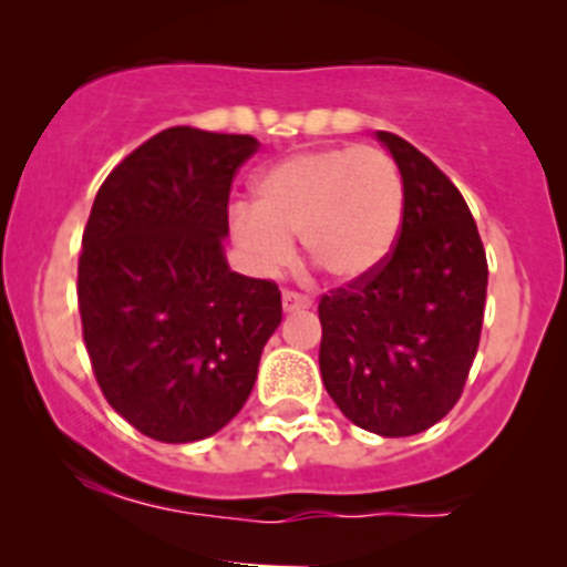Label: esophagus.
<instances>
[{"mask_svg": "<svg viewBox=\"0 0 567 567\" xmlns=\"http://www.w3.org/2000/svg\"><path fill=\"white\" fill-rule=\"evenodd\" d=\"M282 307L285 312H299L310 307V299L305 293H299V290H282Z\"/></svg>", "mask_w": 567, "mask_h": 567, "instance_id": "34e87169", "label": "esophagus"}]
</instances>
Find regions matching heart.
<instances>
[{"label":"heart","mask_w":567,"mask_h":567,"mask_svg":"<svg viewBox=\"0 0 567 567\" xmlns=\"http://www.w3.org/2000/svg\"><path fill=\"white\" fill-rule=\"evenodd\" d=\"M403 173L379 147H318L255 181V205H233L230 236L249 266L274 274L301 238L307 260L334 282H357L386 260L403 225Z\"/></svg>","instance_id":"b5f03b06"}]
</instances>
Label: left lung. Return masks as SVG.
<instances>
[{
  "label": "left lung",
  "mask_w": 567,
  "mask_h": 567,
  "mask_svg": "<svg viewBox=\"0 0 567 567\" xmlns=\"http://www.w3.org/2000/svg\"><path fill=\"white\" fill-rule=\"evenodd\" d=\"M403 173L386 260L320 296V375L337 409L379 436H414L453 411L480 346L488 260L463 194L403 136L379 131Z\"/></svg>",
  "instance_id": "obj_1"
}]
</instances>
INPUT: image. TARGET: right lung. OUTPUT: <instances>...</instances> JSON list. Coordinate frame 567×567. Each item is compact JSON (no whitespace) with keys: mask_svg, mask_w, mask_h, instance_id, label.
<instances>
[{"mask_svg":"<svg viewBox=\"0 0 567 567\" xmlns=\"http://www.w3.org/2000/svg\"><path fill=\"white\" fill-rule=\"evenodd\" d=\"M249 134L175 128L142 142L95 194L79 255V316L106 403L167 444L214 436L247 403L282 320L271 279L221 251Z\"/></svg>","mask_w":567,"mask_h":567,"instance_id":"1","label":"right lung"}]
</instances>
